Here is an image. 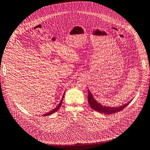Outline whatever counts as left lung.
<instances>
[{
  "label": "left lung",
  "mask_w": 150,
  "mask_h": 150,
  "mask_svg": "<svg viewBox=\"0 0 150 150\" xmlns=\"http://www.w3.org/2000/svg\"><path fill=\"white\" fill-rule=\"evenodd\" d=\"M133 99L128 101L125 104L122 105L120 106H107L103 105L102 104H100L99 102H98L96 99H95L94 98L93 95L90 92L89 89L88 92V102L91 108L94 111L104 114H112L122 110L132 102Z\"/></svg>",
  "instance_id": "8db88e82"
}]
</instances>
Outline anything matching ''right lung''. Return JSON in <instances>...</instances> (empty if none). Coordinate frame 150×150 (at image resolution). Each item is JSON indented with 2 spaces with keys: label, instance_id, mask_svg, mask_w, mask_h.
Listing matches in <instances>:
<instances>
[{
  "label": "right lung",
  "instance_id": "1",
  "mask_svg": "<svg viewBox=\"0 0 150 150\" xmlns=\"http://www.w3.org/2000/svg\"><path fill=\"white\" fill-rule=\"evenodd\" d=\"M64 93H65V92L64 93V94H63V97H62V99H61V100H60V103H59V105L57 106V107H56V108H54V109H53V110H52V111H50L49 112H47V113H46V114H45L42 115V116L45 117V116L50 115L52 114L53 113L56 112V111H57L59 110L60 108V106H61V105H62V101H63V98H64Z\"/></svg>",
  "mask_w": 150,
  "mask_h": 150
}]
</instances>
